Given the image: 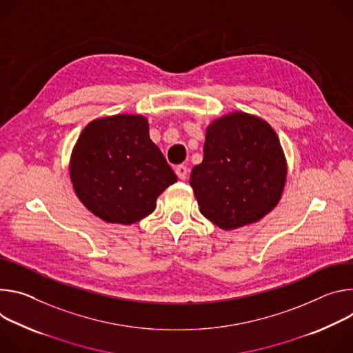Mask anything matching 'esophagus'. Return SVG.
I'll use <instances>...</instances> for the list:
<instances>
[{"mask_svg": "<svg viewBox=\"0 0 353 353\" xmlns=\"http://www.w3.org/2000/svg\"><path fill=\"white\" fill-rule=\"evenodd\" d=\"M175 172H176L179 179H186L189 170H188L186 165H178V167H175Z\"/></svg>", "mask_w": 353, "mask_h": 353, "instance_id": "obj_1", "label": "esophagus"}]
</instances>
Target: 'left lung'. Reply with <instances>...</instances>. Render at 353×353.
Returning a JSON list of instances; mask_svg holds the SVG:
<instances>
[{
    "instance_id": "1",
    "label": "left lung",
    "mask_w": 353,
    "mask_h": 353,
    "mask_svg": "<svg viewBox=\"0 0 353 353\" xmlns=\"http://www.w3.org/2000/svg\"><path fill=\"white\" fill-rule=\"evenodd\" d=\"M286 161L273 129L259 117L236 112L206 130L203 161L189 183L201 213L223 230L262 219L281 199Z\"/></svg>"
}]
</instances>
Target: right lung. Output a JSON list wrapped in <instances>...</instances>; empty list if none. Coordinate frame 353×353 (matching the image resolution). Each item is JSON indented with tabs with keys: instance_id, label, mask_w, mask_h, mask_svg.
I'll list each match as a JSON object with an SVG mask.
<instances>
[{
	"instance_id": "obj_1",
	"label": "right lung",
	"mask_w": 353,
	"mask_h": 353,
	"mask_svg": "<svg viewBox=\"0 0 353 353\" xmlns=\"http://www.w3.org/2000/svg\"><path fill=\"white\" fill-rule=\"evenodd\" d=\"M70 176L88 210L121 224L152 213L160 193L178 179L140 114L92 121L72 150Z\"/></svg>"
}]
</instances>
